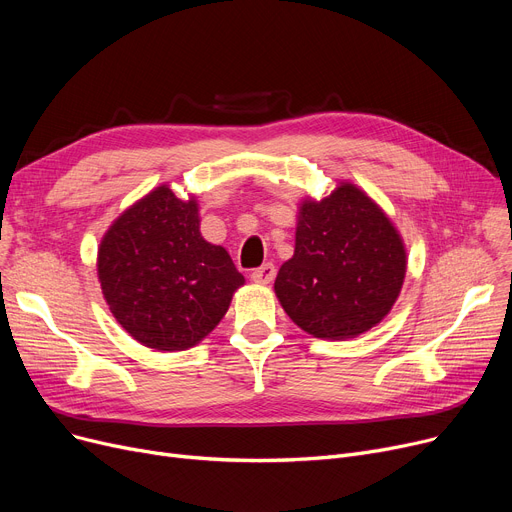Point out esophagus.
<instances>
[{
    "label": "esophagus",
    "instance_id": "34e87169",
    "mask_svg": "<svg viewBox=\"0 0 512 512\" xmlns=\"http://www.w3.org/2000/svg\"><path fill=\"white\" fill-rule=\"evenodd\" d=\"M276 278V267L274 263H263L257 270L251 272V280L255 284H270Z\"/></svg>",
    "mask_w": 512,
    "mask_h": 512
}]
</instances>
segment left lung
Listing matches in <instances>:
<instances>
[{
	"label": "left lung",
	"instance_id": "8db88e82",
	"mask_svg": "<svg viewBox=\"0 0 512 512\" xmlns=\"http://www.w3.org/2000/svg\"><path fill=\"white\" fill-rule=\"evenodd\" d=\"M407 272L405 245L357 186L342 182L299 209L294 255L276 294L288 317L315 338H355L388 315Z\"/></svg>",
	"mask_w": 512,
	"mask_h": 512
}]
</instances>
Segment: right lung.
I'll use <instances>...</instances> for the list:
<instances>
[{
  "instance_id": "right-lung-1",
  "label": "right lung",
  "mask_w": 512,
  "mask_h": 512,
  "mask_svg": "<svg viewBox=\"0 0 512 512\" xmlns=\"http://www.w3.org/2000/svg\"><path fill=\"white\" fill-rule=\"evenodd\" d=\"M97 274L118 324L155 351H186L226 315L245 278L228 251L199 232L195 199L164 184L105 232Z\"/></svg>"
}]
</instances>
